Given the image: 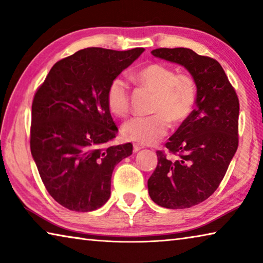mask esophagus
Returning a JSON list of instances; mask_svg holds the SVG:
<instances>
[{
    "label": "esophagus",
    "mask_w": 263,
    "mask_h": 263,
    "mask_svg": "<svg viewBox=\"0 0 263 263\" xmlns=\"http://www.w3.org/2000/svg\"><path fill=\"white\" fill-rule=\"evenodd\" d=\"M144 146H141L139 144H133V152H138V151H140Z\"/></svg>",
    "instance_id": "34e87169"
}]
</instances>
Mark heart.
Wrapping results in <instances>:
<instances>
[{
  "mask_svg": "<svg viewBox=\"0 0 263 263\" xmlns=\"http://www.w3.org/2000/svg\"><path fill=\"white\" fill-rule=\"evenodd\" d=\"M140 86L153 91L155 97L148 117H135L123 125L125 139L141 145L157 144L167 135L171 123L177 126L193 112L197 87L188 74H177L171 66L153 62L135 74ZM106 103L111 112L125 117L130 112V87L125 79L115 78L106 90Z\"/></svg>",
  "mask_w": 263,
  "mask_h": 263,
  "instance_id": "heart-1",
  "label": "heart"
}]
</instances>
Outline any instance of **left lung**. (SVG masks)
I'll use <instances>...</instances> for the list:
<instances>
[{"mask_svg": "<svg viewBox=\"0 0 263 263\" xmlns=\"http://www.w3.org/2000/svg\"><path fill=\"white\" fill-rule=\"evenodd\" d=\"M152 54L184 66L193 75L196 108L166 142L171 159L157 151L158 164L148 179L154 203L186 209L215 193L237 152L239 99L219 62L190 48H157Z\"/></svg>", "mask_w": 263, "mask_h": 263, "instance_id": "8db88e82", "label": "left lung"}]
</instances>
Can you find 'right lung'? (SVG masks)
<instances>
[{"label": "right lung", "instance_id": "add662e5", "mask_svg": "<svg viewBox=\"0 0 263 263\" xmlns=\"http://www.w3.org/2000/svg\"><path fill=\"white\" fill-rule=\"evenodd\" d=\"M142 52L80 50L55 62L35 91L31 154L48 194L66 209L88 212L105 204L115 166L132 154L131 142L108 146L118 128L106 90Z\"/></svg>", "mask_w": 263, "mask_h": 263}]
</instances>
